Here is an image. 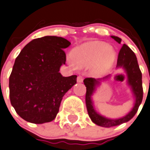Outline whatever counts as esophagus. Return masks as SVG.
<instances>
[{"label": "esophagus", "mask_w": 150, "mask_h": 150, "mask_svg": "<svg viewBox=\"0 0 150 150\" xmlns=\"http://www.w3.org/2000/svg\"><path fill=\"white\" fill-rule=\"evenodd\" d=\"M77 81L79 83H81L83 82V78L81 76H78L77 78Z\"/></svg>", "instance_id": "obj_1"}]
</instances>
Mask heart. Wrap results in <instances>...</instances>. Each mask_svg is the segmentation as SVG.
<instances>
[{"label": "heart", "mask_w": 150, "mask_h": 150, "mask_svg": "<svg viewBox=\"0 0 150 150\" xmlns=\"http://www.w3.org/2000/svg\"><path fill=\"white\" fill-rule=\"evenodd\" d=\"M75 64L80 66L93 65L96 73H104L110 69L115 59V52L110 46L100 41H93L75 48L71 52Z\"/></svg>", "instance_id": "1"}]
</instances>
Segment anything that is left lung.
<instances>
[{
	"label": "left lung",
	"instance_id": "1",
	"mask_svg": "<svg viewBox=\"0 0 150 150\" xmlns=\"http://www.w3.org/2000/svg\"><path fill=\"white\" fill-rule=\"evenodd\" d=\"M111 37L118 43H120L121 42V39L117 36H111ZM117 68L124 69L127 75V82L129 86L131 87L132 91L135 98V103L133 109L127 115L124 116V117L119 119H109L97 113L93 107L91 96L96 88V86L100 84V81L108 79L109 75L103 79H95L94 78H86L84 80V84L86 87L85 103H86L87 110L89 117L93 123L104 127H110L120 125L131 120L138 110V108L143 100V85H142V72L139 69L136 55L126 44H124L122 46L119 52Z\"/></svg>",
	"mask_w": 150,
	"mask_h": 150
}]
</instances>
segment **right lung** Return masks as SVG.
<instances>
[{
    "instance_id": "add662e5",
    "label": "right lung",
    "mask_w": 150,
    "mask_h": 150,
    "mask_svg": "<svg viewBox=\"0 0 150 150\" xmlns=\"http://www.w3.org/2000/svg\"><path fill=\"white\" fill-rule=\"evenodd\" d=\"M71 42L62 37L46 36L35 39L23 47L9 79L10 100L17 114L33 124L53 120L63 96L76 84L77 75L63 77V49Z\"/></svg>"
}]
</instances>
